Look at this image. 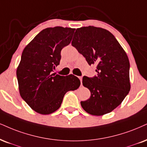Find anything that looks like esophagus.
Segmentation results:
<instances>
[{"label":"esophagus","mask_w":147,"mask_h":147,"mask_svg":"<svg viewBox=\"0 0 147 147\" xmlns=\"http://www.w3.org/2000/svg\"><path fill=\"white\" fill-rule=\"evenodd\" d=\"M79 78V79H80V82H81V85H82V76H80V77H78Z\"/></svg>","instance_id":"esophagus-1"}]
</instances>
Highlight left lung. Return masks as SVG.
<instances>
[{
	"label": "left lung",
	"mask_w": 147,
	"mask_h": 147,
	"mask_svg": "<svg viewBox=\"0 0 147 147\" xmlns=\"http://www.w3.org/2000/svg\"><path fill=\"white\" fill-rule=\"evenodd\" d=\"M71 45L84 57L88 65H95L96 76L82 78L90 91L82 108L92 115L112 112L130 90L129 61L126 52L111 32L93 26L77 28Z\"/></svg>",
	"instance_id": "8db88e82"
}]
</instances>
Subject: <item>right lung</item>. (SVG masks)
I'll return each instance as SVG.
<instances>
[{
  "instance_id": "obj_1",
  "label": "right lung",
  "mask_w": 147,
  "mask_h": 147,
  "mask_svg": "<svg viewBox=\"0 0 147 147\" xmlns=\"http://www.w3.org/2000/svg\"><path fill=\"white\" fill-rule=\"evenodd\" d=\"M75 28L56 26L37 34L24 49L17 75L20 96L32 110L49 115L61 107L64 95L76 90L80 81L52 74L61 61V52L71 42Z\"/></svg>"
}]
</instances>
